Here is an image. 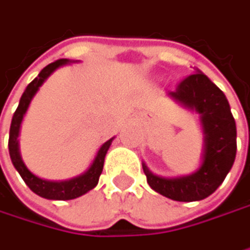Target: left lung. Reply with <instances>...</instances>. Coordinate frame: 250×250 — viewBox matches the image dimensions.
<instances>
[{"label":"left lung","instance_id":"8db88e82","mask_svg":"<svg viewBox=\"0 0 250 250\" xmlns=\"http://www.w3.org/2000/svg\"><path fill=\"white\" fill-rule=\"evenodd\" d=\"M167 96L199 115L204 135L201 165L193 173L176 178L154 175L146 163L143 170L151 189L166 198L181 202L205 199L223 184L236 159V122L230 104L224 93L198 68Z\"/></svg>","mask_w":250,"mask_h":250}]
</instances>
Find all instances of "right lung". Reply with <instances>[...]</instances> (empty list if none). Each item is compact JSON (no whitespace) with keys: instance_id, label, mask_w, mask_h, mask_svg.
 <instances>
[{"instance_id":"1","label":"right lung","mask_w":250,"mask_h":250,"mask_svg":"<svg viewBox=\"0 0 250 250\" xmlns=\"http://www.w3.org/2000/svg\"><path fill=\"white\" fill-rule=\"evenodd\" d=\"M72 62L69 60H58L55 62L46 65L39 75L26 87L24 93L20 97V103L17 110L13 115L11 119V126H10V138H8V151H10V157L11 162L16 167V170L20 173V176L23 178V181L26 182V185L30 188L36 195L46 198V199H58V201H66V199H74L78 198L84 193H87L88 190H91L93 188L97 185L99 178L102 175L103 170V163H104V157L106 153L113 141V138L107 140L106 143L102 144V147L99 148L94 160L91 162V165L88 166V169L71 179L66 181H46L42 179L36 175H33L24 165V162L21 160L20 156V150H19V135H20V126L23 122V118L30 106L32 99L35 97V94L39 91V88L42 87V84L49 78V75L57 71L60 66L66 65V63ZM75 62V61H74Z\"/></svg>"}]
</instances>
